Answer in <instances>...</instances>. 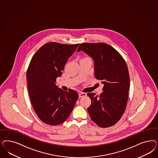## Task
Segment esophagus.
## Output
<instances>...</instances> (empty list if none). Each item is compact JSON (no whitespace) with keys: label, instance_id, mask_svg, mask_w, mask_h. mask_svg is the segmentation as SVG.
Returning a JSON list of instances; mask_svg holds the SVG:
<instances>
[{"label":"esophagus","instance_id":"obj_1","mask_svg":"<svg viewBox=\"0 0 158 158\" xmlns=\"http://www.w3.org/2000/svg\"><path fill=\"white\" fill-rule=\"evenodd\" d=\"M79 98H82V97H86L87 96V94L86 93H83V92H81L78 94Z\"/></svg>","mask_w":158,"mask_h":158}]
</instances>
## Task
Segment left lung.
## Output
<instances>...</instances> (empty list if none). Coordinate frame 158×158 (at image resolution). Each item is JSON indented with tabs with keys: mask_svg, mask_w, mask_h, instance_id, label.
<instances>
[{
	"mask_svg": "<svg viewBox=\"0 0 158 158\" xmlns=\"http://www.w3.org/2000/svg\"><path fill=\"white\" fill-rule=\"evenodd\" d=\"M81 50L94 59L95 76L103 84L100 95L87 94L91 100L88 113L100 127H111L120 120L127 105L130 88L127 64L122 56L106 44L84 43L77 51Z\"/></svg>",
	"mask_w": 158,
	"mask_h": 158,
	"instance_id": "1",
	"label": "left lung"
}]
</instances>
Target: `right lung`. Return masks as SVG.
<instances>
[{"label": "right lung", "mask_w": 158, "mask_h": 158, "mask_svg": "<svg viewBox=\"0 0 158 158\" xmlns=\"http://www.w3.org/2000/svg\"><path fill=\"white\" fill-rule=\"evenodd\" d=\"M78 45L46 43L36 51L28 67L27 80L32 106L41 121L48 125L66 121L78 98L76 91H64L55 84Z\"/></svg>", "instance_id": "add662e5"}]
</instances>
